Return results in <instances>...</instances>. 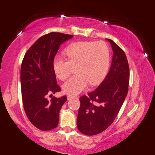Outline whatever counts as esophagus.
Instances as JSON below:
<instances>
[{
  "label": "esophagus",
  "mask_w": 155,
  "mask_h": 155,
  "mask_svg": "<svg viewBox=\"0 0 155 155\" xmlns=\"http://www.w3.org/2000/svg\"><path fill=\"white\" fill-rule=\"evenodd\" d=\"M72 97H73L71 96V95H68V100H70Z\"/></svg>",
  "instance_id": "esophagus-1"
}]
</instances>
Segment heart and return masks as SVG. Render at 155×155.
Wrapping results in <instances>:
<instances>
[{
    "label": "heart",
    "mask_w": 155,
    "mask_h": 155,
    "mask_svg": "<svg viewBox=\"0 0 155 155\" xmlns=\"http://www.w3.org/2000/svg\"><path fill=\"white\" fill-rule=\"evenodd\" d=\"M67 59L55 55L53 69L60 80H65L75 66V75L64 83V92L76 94L87 87L100 83L104 78L109 65L110 51L104 41H78L68 46L64 50Z\"/></svg>",
    "instance_id": "1"
}]
</instances>
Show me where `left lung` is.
Listing matches in <instances>:
<instances>
[{
  "label": "left lung",
  "instance_id": "obj_1",
  "mask_svg": "<svg viewBox=\"0 0 155 155\" xmlns=\"http://www.w3.org/2000/svg\"><path fill=\"white\" fill-rule=\"evenodd\" d=\"M114 55L110 70L97 88L80 97L77 128L87 136L106 130L116 117L128 92L129 68L124 51L107 39Z\"/></svg>",
  "mask_w": 155,
  "mask_h": 155
}]
</instances>
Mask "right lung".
Returning a JSON list of instances; mask_svg holds the SVG:
<instances>
[{"mask_svg":"<svg viewBox=\"0 0 155 155\" xmlns=\"http://www.w3.org/2000/svg\"><path fill=\"white\" fill-rule=\"evenodd\" d=\"M73 35L52 32L41 36L27 51L21 67V87L24 108L37 128L48 131L56 127L59 112L66 95L47 100L61 91L53 69V60L60 45Z\"/></svg>","mask_w":155,"mask_h":155,"instance_id":"add662e5","label":"right lung"}]
</instances>
